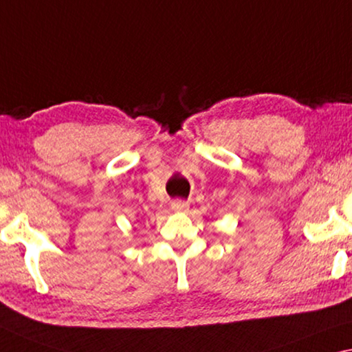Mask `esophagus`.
Here are the masks:
<instances>
[{"label":"esophagus","instance_id":"esophagus-1","mask_svg":"<svg viewBox=\"0 0 352 352\" xmlns=\"http://www.w3.org/2000/svg\"><path fill=\"white\" fill-rule=\"evenodd\" d=\"M171 209L175 210V212H186L188 209V203L182 201V199H176V201H173Z\"/></svg>","mask_w":352,"mask_h":352}]
</instances>
